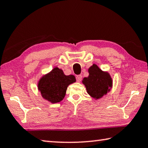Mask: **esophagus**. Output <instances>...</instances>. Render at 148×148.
I'll return each mask as SVG.
<instances>
[{
  "instance_id": "1",
  "label": "esophagus",
  "mask_w": 148,
  "mask_h": 148,
  "mask_svg": "<svg viewBox=\"0 0 148 148\" xmlns=\"http://www.w3.org/2000/svg\"><path fill=\"white\" fill-rule=\"evenodd\" d=\"M76 79H77V82H80L82 79V75H77L76 77Z\"/></svg>"
}]
</instances>
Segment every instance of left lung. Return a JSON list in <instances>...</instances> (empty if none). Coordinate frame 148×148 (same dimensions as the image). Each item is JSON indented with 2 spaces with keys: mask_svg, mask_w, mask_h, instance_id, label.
I'll use <instances>...</instances> for the list:
<instances>
[{
  "mask_svg": "<svg viewBox=\"0 0 148 148\" xmlns=\"http://www.w3.org/2000/svg\"><path fill=\"white\" fill-rule=\"evenodd\" d=\"M89 76L82 81L88 94L95 99H99L110 91L112 80L109 73L103 71L97 65L93 64L88 69Z\"/></svg>",
  "mask_w": 148,
  "mask_h": 148,
  "instance_id": "8db88e82",
  "label": "left lung"
}]
</instances>
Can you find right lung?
<instances>
[{"instance_id":"obj_1","label":"right lung","mask_w":148,"mask_h":148,"mask_svg":"<svg viewBox=\"0 0 148 148\" xmlns=\"http://www.w3.org/2000/svg\"><path fill=\"white\" fill-rule=\"evenodd\" d=\"M75 81L74 75H66L62 69L54 67L40 79L38 90L44 99L51 103H56L64 98L67 86Z\"/></svg>"}]
</instances>
